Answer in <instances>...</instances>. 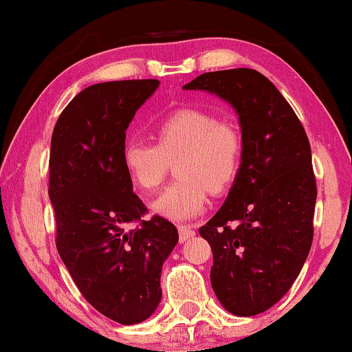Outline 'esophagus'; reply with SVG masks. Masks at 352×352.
<instances>
[{
    "instance_id": "1",
    "label": "esophagus",
    "mask_w": 352,
    "mask_h": 352,
    "mask_svg": "<svg viewBox=\"0 0 352 352\" xmlns=\"http://www.w3.org/2000/svg\"><path fill=\"white\" fill-rule=\"evenodd\" d=\"M177 230H179V240L181 242H186L187 239L194 237L195 235V230L192 226H187V224H181L179 228H177Z\"/></svg>"
}]
</instances>
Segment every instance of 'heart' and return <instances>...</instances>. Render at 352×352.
<instances>
[{
  "label": "heart",
  "instance_id": "heart-1",
  "mask_svg": "<svg viewBox=\"0 0 352 352\" xmlns=\"http://www.w3.org/2000/svg\"><path fill=\"white\" fill-rule=\"evenodd\" d=\"M155 144L131 139L123 147V163L134 184L153 192L171 163L179 177L152 204L157 214L171 221L199 216L211 194H223L237 177L243 141L239 128L201 109H179L153 128Z\"/></svg>",
  "mask_w": 352,
  "mask_h": 352
}]
</instances>
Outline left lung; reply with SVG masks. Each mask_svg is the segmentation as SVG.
<instances>
[{
    "mask_svg": "<svg viewBox=\"0 0 352 352\" xmlns=\"http://www.w3.org/2000/svg\"><path fill=\"white\" fill-rule=\"evenodd\" d=\"M184 89L213 93L239 113L237 177L200 235L213 252L210 278L221 305L256 316L290 290L309 254L317 199L309 139L280 91L253 69L208 72Z\"/></svg>",
    "mask_w": 352,
    "mask_h": 352,
    "instance_id": "1",
    "label": "left lung"
}]
</instances>
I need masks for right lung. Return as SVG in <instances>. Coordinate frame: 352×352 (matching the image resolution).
<instances>
[{
    "label": "right lung",
    "instance_id": "1",
    "mask_svg": "<svg viewBox=\"0 0 352 352\" xmlns=\"http://www.w3.org/2000/svg\"><path fill=\"white\" fill-rule=\"evenodd\" d=\"M158 85L123 80L88 86L62 110L51 138L47 194L57 252L85 300L123 325L139 324L157 309L162 266L179 239L162 216L142 219L147 208L123 163L129 123Z\"/></svg>",
    "mask_w": 352,
    "mask_h": 352
}]
</instances>
